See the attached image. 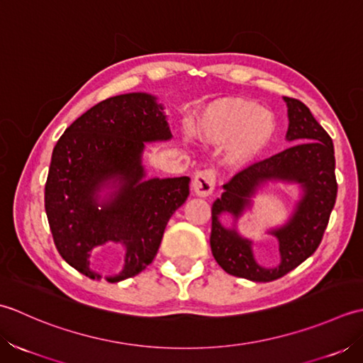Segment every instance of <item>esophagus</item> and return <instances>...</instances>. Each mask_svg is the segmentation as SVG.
Returning a JSON list of instances; mask_svg holds the SVG:
<instances>
[{"instance_id":"esophagus-1","label":"esophagus","mask_w":363,"mask_h":363,"mask_svg":"<svg viewBox=\"0 0 363 363\" xmlns=\"http://www.w3.org/2000/svg\"><path fill=\"white\" fill-rule=\"evenodd\" d=\"M214 183H216V174L213 169H205V171L197 172L192 180V189L197 196L206 197L210 196L214 189Z\"/></svg>"}]
</instances>
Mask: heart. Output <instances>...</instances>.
Here are the masks:
<instances>
[{"label":"heart","mask_w":363,"mask_h":363,"mask_svg":"<svg viewBox=\"0 0 363 363\" xmlns=\"http://www.w3.org/2000/svg\"><path fill=\"white\" fill-rule=\"evenodd\" d=\"M197 133L206 143H228L227 161L240 167L252 162L269 145L276 122L255 101L224 99L205 108L197 121Z\"/></svg>","instance_id":"obj_1"}]
</instances>
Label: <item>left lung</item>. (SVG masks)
<instances>
[{"label": "left lung", "mask_w": 363, "mask_h": 363, "mask_svg": "<svg viewBox=\"0 0 363 363\" xmlns=\"http://www.w3.org/2000/svg\"><path fill=\"white\" fill-rule=\"evenodd\" d=\"M288 106L286 139L298 140L274 157L254 162L224 184V192L211 206V252L220 268L236 277L271 282L284 277L320 246L337 199L334 144L304 103L285 97ZM268 179L301 182L305 196L289 224L273 231L279 240L281 264L266 270L255 262L250 242L218 223L224 211L235 217L250 204V197Z\"/></svg>", "instance_id": "left-lung-1"}]
</instances>
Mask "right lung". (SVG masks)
<instances>
[{
  "mask_svg": "<svg viewBox=\"0 0 363 363\" xmlns=\"http://www.w3.org/2000/svg\"><path fill=\"white\" fill-rule=\"evenodd\" d=\"M161 109L149 94L106 99L79 116L55 145L45 211L57 252L81 274L100 277L89 268V255L108 241L127 249L122 272L109 282L139 274L189 196V177L144 180V143L172 138ZM108 179H119L121 186L99 211L94 194Z\"/></svg>",
  "mask_w": 363,
  "mask_h": 363,
  "instance_id": "1",
  "label": "right lung"
}]
</instances>
